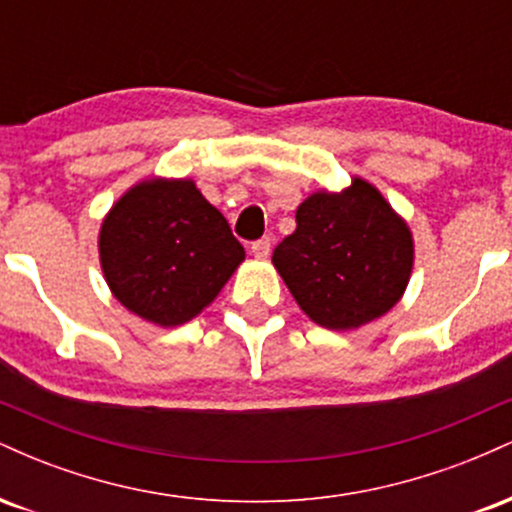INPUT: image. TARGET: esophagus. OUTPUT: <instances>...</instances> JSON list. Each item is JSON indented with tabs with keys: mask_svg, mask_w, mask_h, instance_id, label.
I'll list each match as a JSON object with an SVG mask.
<instances>
[{
	"mask_svg": "<svg viewBox=\"0 0 512 512\" xmlns=\"http://www.w3.org/2000/svg\"><path fill=\"white\" fill-rule=\"evenodd\" d=\"M250 250H252V255L260 257V260H267L269 252H272V240H269V238L255 240V243L250 245Z\"/></svg>",
	"mask_w": 512,
	"mask_h": 512,
	"instance_id": "34e87169",
	"label": "esophagus"
}]
</instances>
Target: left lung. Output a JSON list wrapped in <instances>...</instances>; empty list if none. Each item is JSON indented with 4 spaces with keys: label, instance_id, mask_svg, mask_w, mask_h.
<instances>
[{
    "label": "left lung",
    "instance_id": "left-lung-1",
    "mask_svg": "<svg viewBox=\"0 0 512 512\" xmlns=\"http://www.w3.org/2000/svg\"><path fill=\"white\" fill-rule=\"evenodd\" d=\"M272 262L301 310L320 327L356 330L404 296L414 267L407 221L363 178L320 190L296 209V231Z\"/></svg>",
    "mask_w": 512,
    "mask_h": 512
}]
</instances>
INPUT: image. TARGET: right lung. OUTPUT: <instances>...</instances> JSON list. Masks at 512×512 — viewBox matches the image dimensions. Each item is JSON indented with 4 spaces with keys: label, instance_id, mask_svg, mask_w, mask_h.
<instances>
[{
    "label": "right lung",
    "instance_id": "obj_1",
    "mask_svg": "<svg viewBox=\"0 0 512 512\" xmlns=\"http://www.w3.org/2000/svg\"><path fill=\"white\" fill-rule=\"evenodd\" d=\"M101 269L129 313L178 327L219 296L243 245L190 178H149L110 207L98 233Z\"/></svg>",
    "mask_w": 512,
    "mask_h": 512
}]
</instances>
